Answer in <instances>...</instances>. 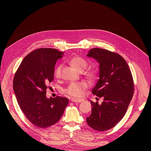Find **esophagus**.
Segmentation results:
<instances>
[{
	"label": "esophagus",
	"instance_id": "obj_1",
	"mask_svg": "<svg viewBox=\"0 0 151 151\" xmlns=\"http://www.w3.org/2000/svg\"><path fill=\"white\" fill-rule=\"evenodd\" d=\"M71 101L74 103H81L82 101H84L83 99H72L71 100Z\"/></svg>",
	"mask_w": 151,
	"mask_h": 151
}]
</instances>
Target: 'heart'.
<instances>
[{"label": "heart", "mask_w": 151, "mask_h": 151, "mask_svg": "<svg viewBox=\"0 0 151 151\" xmlns=\"http://www.w3.org/2000/svg\"><path fill=\"white\" fill-rule=\"evenodd\" d=\"M70 65L74 67L76 70L82 72L85 68L88 66V63L81 58L80 57H73L71 58L69 61ZM61 70L62 65H59L54 70V76L56 78H60L61 76ZM86 76L90 80H92L94 78V75L92 72H88L86 74ZM88 88V84L85 82L81 81L77 83H70L67 88L64 90L65 93L68 96L73 97H81L84 90Z\"/></svg>", "instance_id": "heart-1"}]
</instances>
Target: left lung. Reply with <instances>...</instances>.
I'll list each match as a JSON object with an SVG mask.
<instances>
[{
  "instance_id": "obj_1",
  "label": "left lung",
  "mask_w": 151,
  "mask_h": 151,
  "mask_svg": "<svg viewBox=\"0 0 151 151\" xmlns=\"http://www.w3.org/2000/svg\"><path fill=\"white\" fill-rule=\"evenodd\" d=\"M86 56L99 63V79L92 92L104 99L101 104L91 101V114L86 122L94 130L106 131L114 127L125 114L134 92L132 75L119 54L96 47Z\"/></svg>"
}]
</instances>
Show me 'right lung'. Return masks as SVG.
<instances>
[{"label":"right lung","instance_id":"right-lung-1","mask_svg":"<svg viewBox=\"0 0 151 151\" xmlns=\"http://www.w3.org/2000/svg\"><path fill=\"white\" fill-rule=\"evenodd\" d=\"M64 52L53 48H40L23 59L13 79L18 104L28 120L40 128L57 123L68 104V99L47 98L46 89L53 81L54 67Z\"/></svg>","mask_w":151,"mask_h":151}]
</instances>
